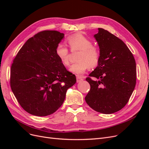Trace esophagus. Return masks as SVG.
Masks as SVG:
<instances>
[{
    "label": "esophagus",
    "instance_id": "obj_1",
    "mask_svg": "<svg viewBox=\"0 0 149 149\" xmlns=\"http://www.w3.org/2000/svg\"><path fill=\"white\" fill-rule=\"evenodd\" d=\"M83 78L81 76H76V81H77V83H79L83 81Z\"/></svg>",
    "mask_w": 149,
    "mask_h": 149
}]
</instances>
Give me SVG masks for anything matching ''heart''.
<instances>
[{
    "label": "heart",
    "mask_w": 149,
    "mask_h": 149,
    "mask_svg": "<svg viewBox=\"0 0 149 149\" xmlns=\"http://www.w3.org/2000/svg\"><path fill=\"white\" fill-rule=\"evenodd\" d=\"M67 42L72 50H79L78 57L79 61L72 65L69 68L70 71L76 74L84 73L89 68L96 67L100 61V52L99 49L93 45V42L81 34H75L70 36ZM55 54L61 64L68 66V49L61 43L58 44L55 49Z\"/></svg>",
    "instance_id": "b5f03b06"
}]
</instances>
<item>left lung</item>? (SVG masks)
Instances as JSON below:
<instances>
[{
  "label": "left lung",
  "instance_id": "1",
  "mask_svg": "<svg viewBox=\"0 0 149 149\" xmlns=\"http://www.w3.org/2000/svg\"><path fill=\"white\" fill-rule=\"evenodd\" d=\"M100 47L97 66L86 80L91 89L85 101L93 109L112 114L126 105L136 84V64L126 45L109 31L99 28L94 35Z\"/></svg>",
  "mask_w": 149,
  "mask_h": 149
}]
</instances>
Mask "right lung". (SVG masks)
Wrapping results in <instances>:
<instances>
[{
    "instance_id": "obj_1",
    "label": "right lung",
    "mask_w": 149,
    "mask_h": 149,
    "mask_svg": "<svg viewBox=\"0 0 149 149\" xmlns=\"http://www.w3.org/2000/svg\"><path fill=\"white\" fill-rule=\"evenodd\" d=\"M56 30L42 31L29 38L18 52L10 70V86L18 102L29 114L50 115L63 103L75 75L67 71L55 49L64 38Z\"/></svg>"
}]
</instances>
